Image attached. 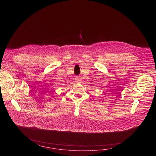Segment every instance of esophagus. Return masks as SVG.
<instances>
[{
    "label": "esophagus",
    "instance_id": "34e87169",
    "mask_svg": "<svg viewBox=\"0 0 156 156\" xmlns=\"http://www.w3.org/2000/svg\"><path fill=\"white\" fill-rule=\"evenodd\" d=\"M76 82H78V83H80V82H81V80H80V78H76Z\"/></svg>",
    "mask_w": 156,
    "mask_h": 156
}]
</instances>
